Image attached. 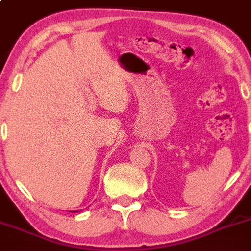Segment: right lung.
I'll return each mask as SVG.
<instances>
[{"instance_id":"right-lung-1","label":"right lung","mask_w":251,"mask_h":251,"mask_svg":"<svg viewBox=\"0 0 251 251\" xmlns=\"http://www.w3.org/2000/svg\"><path fill=\"white\" fill-rule=\"evenodd\" d=\"M72 212H77V211H72Z\"/></svg>"}]
</instances>
